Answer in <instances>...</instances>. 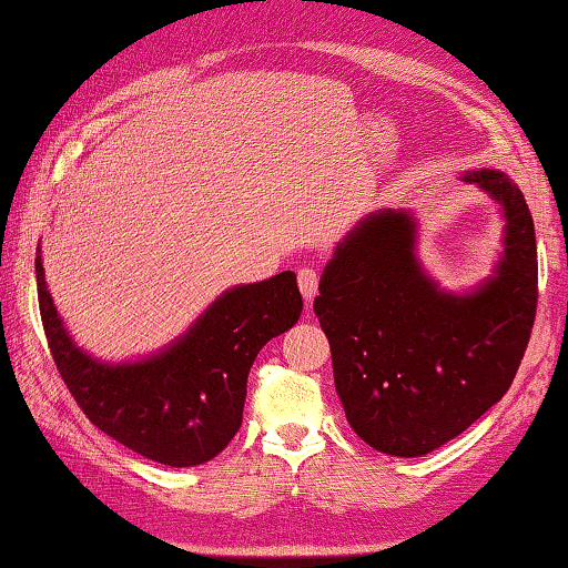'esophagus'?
Here are the masks:
<instances>
[{"label": "esophagus", "instance_id": "34e87169", "mask_svg": "<svg viewBox=\"0 0 568 568\" xmlns=\"http://www.w3.org/2000/svg\"><path fill=\"white\" fill-rule=\"evenodd\" d=\"M296 282H300V292H302L306 302H312L316 292H320V274H316V268H312V266L300 268V274H296Z\"/></svg>", "mask_w": 568, "mask_h": 568}]
</instances>
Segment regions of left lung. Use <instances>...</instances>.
Returning <instances> with one entry per match:
<instances>
[{
    "label": "left lung",
    "mask_w": 568,
    "mask_h": 568,
    "mask_svg": "<svg viewBox=\"0 0 568 568\" xmlns=\"http://www.w3.org/2000/svg\"><path fill=\"white\" fill-rule=\"evenodd\" d=\"M501 206L504 252L469 292H446L416 256L409 209L364 216L324 266L314 312L332 346L346 422L372 449L424 456L509 389L536 316V234L504 172H466Z\"/></svg>",
    "instance_id": "left-lung-1"
}]
</instances>
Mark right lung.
I'll list each match as a JSON object with an SVG mask.
<instances>
[{
  "instance_id": "right-lung-1",
  "label": "right lung",
  "mask_w": 568,
  "mask_h": 568,
  "mask_svg": "<svg viewBox=\"0 0 568 568\" xmlns=\"http://www.w3.org/2000/svg\"><path fill=\"white\" fill-rule=\"evenodd\" d=\"M37 294L59 374L99 432L164 466H199L226 449L242 426L246 376L262 346L300 322L294 272L232 286L156 354L99 362L79 349L44 282L37 254Z\"/></svg>"
}]
</instances>
